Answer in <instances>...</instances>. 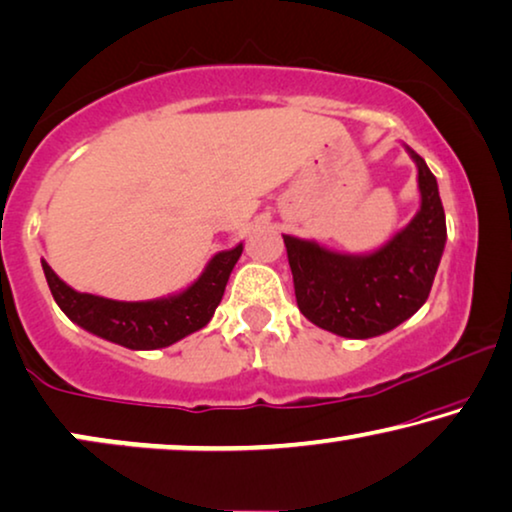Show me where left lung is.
Here are the masks:
<instances>
[{"label":"left lung","instance_id":"8db88e82","mask_svg":"<svg viewBox=\"0 0 512 512\" xmlns=\"http://www.w3.org/2000/svg\"><path fill=\"white\" fill-rule=\"evenodd\" d=\"M404 147L418 166L420 210L383 247L339 254L314 240L284 235L298 307L332 335L379 337L416 314L432 291L446 249V214L432 170Z\"/></svg>","mask_w":512,"mask_h":512}]
</instances>
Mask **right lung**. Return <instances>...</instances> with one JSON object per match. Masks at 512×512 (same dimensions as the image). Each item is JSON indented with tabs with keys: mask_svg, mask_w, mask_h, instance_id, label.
<instances>
[{
	"mask_svg": "<svg viewBox=\"0 0 512 512\" xmlns=\"http://www.w3.org/2000/svg\"><path fill=\"white\" fill-rule=\"evenodd\" d=\"M238 247L219 251L205 265L201 277L180 293L157 300L124 302L101 295L80 293L57 277L46 261H41L55 302L73 323L131 351H154L180 342L191 332L205 328L224 298L228 277L242 256Z\"/></svg>",
	"mask_w": 512,
	"mask_h": 512,
	"instance_id": "1",
	"label": "right lung"
}]
</instances>
